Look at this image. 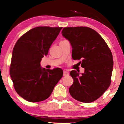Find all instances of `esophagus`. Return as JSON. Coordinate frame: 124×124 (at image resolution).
Listing matches in <instances>:
<instances>
[{"mask_svg":"<svg viewBox=\"0 0 124 124\" xmlns=\"http://www.w3.org/2000/svg\"><path fill=\"white\" fill-rule=\"evenodd\" d=\"M69 75V73L68 71H63V76L64 77H66V76H67Z\"/></svg>","mask_w":124,"mask_h":124,"instance_id":"1","label":"esophagus"}]
</instances>
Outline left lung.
Returning <instances> with one entry per match:
<instances>
[{
	"mask_svg": "<svg viewBox=\"0 0 124 124\" xmlns=\"http://www.w3.org/2000/svg\"><path fill=\"white\" fill-rule=\"evenodd\" d=\"M63 37L72 47V58L82 59L84 73L72 70L74 80L69 92L74 99L83 103H91L99 98L110 85L113 61L112 53L101 36L85 26L64 28Z\"/></svg>",
	"mask_w": 124,
	"mask_h": 124,
	"instance_id": "8db88e82",
	"label": "left lung"
}]
</instances>
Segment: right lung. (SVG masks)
<instances>
[{
    "label": "right lung",
    "mask_w": 124,
    "mask_h": 124,
    "mask_svg": "<svg viewBox=\"0 0 124 124\" xmlns=\"http://www.w3.org/2000/svg\"><path fill=\"white\" fill-rule=\"evenodd\" d=\"M62 29L36 27L21 36L15 45L10 76L16 91L26 101L34 103L46 99L63 76L61 69L47 70L40 64Z\"/></svg>",
    "instance_id": "1"
}]
</instances>
